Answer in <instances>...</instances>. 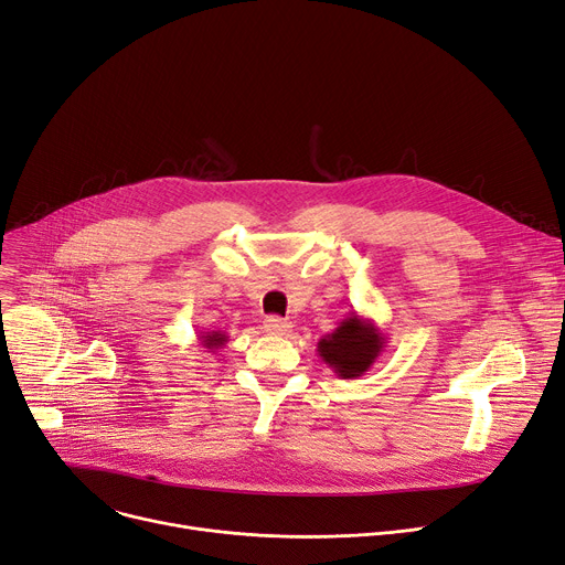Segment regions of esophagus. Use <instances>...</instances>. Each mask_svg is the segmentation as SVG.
Wrapping results in <instances>:
<instances>
[{"label": "esophagus", "mask_w": 565, "mask_h": 565, "mask_svg": "<svg viewBox=\"0 0 565 565\" xmlns=\"http://www.w3.org/2000/svg\"><path fill=\"white\" fill-rule=\"evenodd\" d=\"M263 328L267 334H275V337H286L290 332L292 324L286 320V318H279V316H267L263 320Z\"/></svg>", "instance_id": "1"}]
</instances>
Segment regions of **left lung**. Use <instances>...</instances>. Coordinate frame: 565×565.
Wrapping results in <instances>:
<instances>
[{"mask_svg":"<svg viewBox=\"0 0 565 565\" xmlns=\"http://www.w3.org/2000/svg\"><path fill=\"white\" fill-rule=\"evenodd\" d=\"M384 334L371 318L350 311L332 334L318 341L320 360L328 364L337 377L354 380L362 377L384 350Z\"/></svg>","mask_w":565,"mask_h":565,"instance_id":"left-lung-1","label":"left lung"}]
</instances>
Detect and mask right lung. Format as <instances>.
I'll use <instances>...</instances> for the list:
<instances>
[{
	"label": "right lung",
	"instance_id": "right-lung-1",
	"mask_svg": "<svg viewBox=\"0 0 565 565\" xmlns=\"http://www.w3.org/2000/svg\"><path fill=\"white\" fill-rule=\"evenodd\" d=\"M228 341V337L224 332H201L199 334V348H203V352H217L220 348H224Z\"/></svg>",
	"mask_w": 565,
	"mask_h": 565
}]
</instances>
